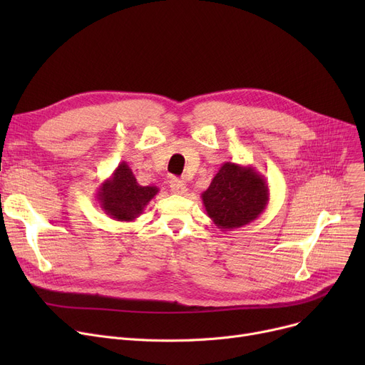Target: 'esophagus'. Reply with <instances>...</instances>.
Here are the masks:
<instances>
[{"label": "esophagus", "mask_w": 365, "mask_h": 365, "mask_svg": "<svg viewBox=\"0 0 365 365\" xmlns=\"http://www.w3.org/2000/svg\"><path fill=\"white\" fill-rule=\"evenodd\" d=\"M170 187H171V192L176 194V195H183L186 194V185L183 180H179V179H171L170 180Z\"/></svg>", "instance_id": "esophagus-1"}]
</instances>
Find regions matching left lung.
<instances>
[{
  "label": "left lung",
  "mask_w": 365,
  "mask_h": 365,
  "mask_svg": "<svg viewBox=\"0 0 365 365\" xmlns=\"http://www.w3.org/2000/svg\"><path fill=\"white\" fill-rule=\"evenodd\" d=\"M208 217L220 231H232L256 220L269 202V186L252 165L223 163L201 194Z\"/></svg>",
  "instance_id": "1"
}]
</instances>
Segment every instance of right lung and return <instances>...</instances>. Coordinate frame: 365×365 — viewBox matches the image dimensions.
Here are the masks:
<instances>
[{
	"mask_svg": "<svg viewBox=\"0 0 365 365\" xmlns=\"http://www.w3.org/2000/svg\"><path fill=\"white\" fill-rule=\"evenodd\" d=\"M160 192L157 186H142L127 163H121L98 189L96 198L101 208L113 220L133 222L143 212L150 200Z\"/></svg>",
	"mask_w": 365,
	"mask_h": 365,
	"instance_id": "add662e5",
	"label": "right lung"
}]
</instances>
